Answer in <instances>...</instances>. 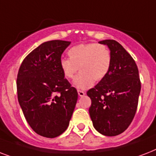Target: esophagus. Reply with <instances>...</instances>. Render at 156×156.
Returning a JSON list of instances; mask_svg holds the SVG:
<instances>
[{
  "label": "esophagus",
  "instance_id": "esophagus-1",
  "mask_svg": "<svg viewBox=\"0 0 156 156\" xmlns=\"http://www.w3.org/2000/svg\"><path fill=\"white\" fill-rule=\"evenodd\" d=\"M78 95H79V96H83V95H85V92H84L83 90H78Z\"/></svg>",
  "mask_w": 156,
  "mask_h": 156
}]
</instances>
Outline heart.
Instances as JSON below:
<instances>
[{"mask_svg":"<svg viewBox=\"0 0 156 156\" xmlns=\"http://www.w3.org/2000/svg\"><path fill=\"white\" fill-rule=\"evenodd\" d=\"M69 58H61L60 67L65 77L72 79L78 69L81 72L74 79L76 87L87 89L95 81L102 80L110 70L112 54L106 45L100 44H78L69 48Z\"/></svg>","mask_w":156,"mask_h":156,"instance_id":"1","label":"heart"}]
</instances>
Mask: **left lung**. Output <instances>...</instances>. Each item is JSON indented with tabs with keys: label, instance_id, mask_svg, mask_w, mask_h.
<instances>
[{
	"label": "left lung",
	"instance_id": "left-lung-1",
	"mask_svg": "<svg viewBox=\"0 0 156 156\" xmlns=\"http://www.w3.org/2000/svg\"><path fill=\"white\" fill-rule=\"evenodd\" d=\"M112 54L110 70L105 78L87 92L95 129L105 136L123 133L135 116L141 90L138 66L133 57L113 40L100 41Z\"/></svg>",
	"mask_w": 156,
	"mask_h": 156
}]
</instances>
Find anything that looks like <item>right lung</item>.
Wrapping results in <instances>:
<instances>
[{
    "label": "right lung",
    "instance_id": "1",
    "mask_svg": "<svg viewBox=\"0 0 156 156\" xmlns=\"http://www.w3.org/2000/svg\"><path fill=\"white\" fill-rule=\"evenodd\" d=\"M69 41L43 43L26 56L17 78L18 100L33 130L45 138H56L68 128L78 92L60 67Z\"/></svg>",
    "mask_w": 156,
    "mask_h": 156
}]
</instances>
